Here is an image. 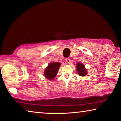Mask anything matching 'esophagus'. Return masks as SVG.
<instances>
[{"instance_id": "esophagus-1", "label": "esophagus", "mask_w": 121, "mask_h": 121, "mask_svg": "<svg viewBox=\"0 0 121 121\" xmlns=\"http://www.w3.org/2000/svg\"><path fill=\"white\" fill-rule=\"evenodd\" d=\"M65 61H66V62L68 63H70V58H66L65 59Z\"/></svg>"}]
</instances>
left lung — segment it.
Instances as JSON below:
<instances>
[{"instance_id": "left-lung-1", "label": "left lung", "mask_w": 121, "mask_h": 121, "mask_svg": "<svg viewBox=\"0 0 121 121\" xmlns=\"http://www.w3.org/2000/svg\"><path fill=\"white\" fill-rule=\"evenodd\" d=\"M77 71L78 74L82 76H85L87 74V70L85 69L84 65L81 63H77L76 65Z\"/></svg>"}]
</instances>
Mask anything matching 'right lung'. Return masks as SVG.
Here are the masks:
<instances>
[{
	"label": "right lung",
	"instance_id": "obj_1",
	"mask_svg": "<svg viewBox=\"0 0 121 121\" xmlns=\"http://www.w3.org/2000/svg\"><path fill=\"white\" fill-rule=\"evenodd\" d=\"M60 63L56 62H53L49 64L46 67L44 71V75L47 78L52 80L56 76L58 73L59 67H60Z\"/></svg>",
	"mask_w": 121,
	"mask_h": 121
}]
</instances>
